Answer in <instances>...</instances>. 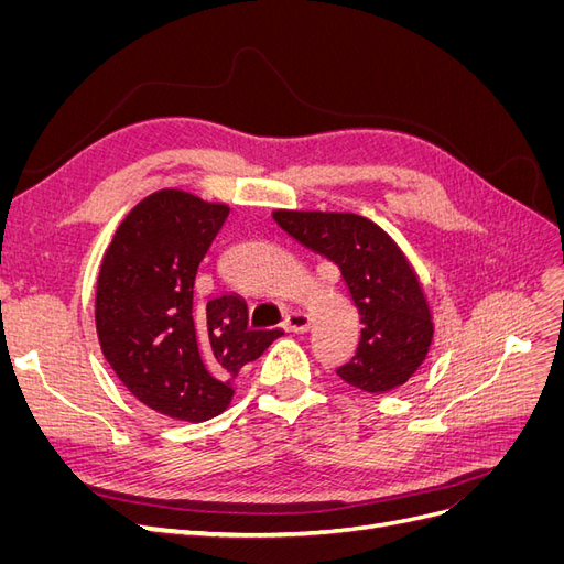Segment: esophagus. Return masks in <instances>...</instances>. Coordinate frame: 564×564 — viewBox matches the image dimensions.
<instances>
[{"instance_id": "1", "label": "esophagus", "mask_w": 564, "mask_h": 564, "mask_svg": "<svg viewBox=\"0 0 564 564\" xmlns=\"http://www.w3.org/2000/svg\"><path fill=\"white\" fill-rule=\"evenodd\" d=\"M282 327L286 332H294V334H301V332H308L311 329V315H305L301 311L296 313H286Z\"/></svg>"}]
</instances>
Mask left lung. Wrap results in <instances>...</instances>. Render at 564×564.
Wrapping results in <instances>:
<instances>
[{
    "label": "left lung",
    "instance_id": "1",
    "mask_svg": "<svg viewBox=\"0 0 564 564\" xmlns=\"http://www.w3.org/2000/svg\"><path fill=\"white\" fill-rule=\"evenodd\" d=\"M275 224L340 270V280L360 313L355 357L336 369L365 392L404 386L429 357L433 311L419 272L402 247L373 224L350 212L275 209Z\"/></svg>",
    "mask_w": 564,
    "mask_h": 564
}]
</instances>
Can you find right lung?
<instances>
[{"label": "right lung", "instance_id": "1", "mask_svg": "<svg viewBox=\"0 0 564 564\" xmlns=\"http://www.w3.org/2000/svg\"><path fill=\"white\" fill-rule=\"evenodd\" d=\"M230 207L178 187L143 197L117 226L96 282V334L131 395L169 419L226 412L235 379L280 329H249L247 303L195 299L197 268Z\"/></svg>", "mask_w": 564, "mask_h": 564}]
</instances>
